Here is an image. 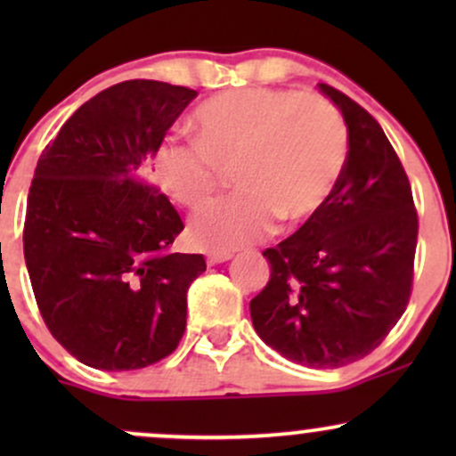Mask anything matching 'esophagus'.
<instances>
[{"label": "esophagus", "instance_id": "1", "mask_svg": "<svg viewBox=\"0 0 456 456\" xmlns=\"http://www.w3.org/2000/svg\"><path fill=\"white\" fill-rule=\"evenodd\" d=\"M232 257H233L232 250H210V253H208V264L216 265V264H223V261H229Z\"/></svg>", "mask_w": 456, "mask_h": 456}]
</instances>
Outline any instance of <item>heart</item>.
Wrapping results in <instances>:
<instances>
[{
	"label": "heart",
	"mask_w": 456,
	"mask_h": 456,
	"mask_svg": "<svg viewBox=\"0 0 456 456\" xmlns=\"http://www.w3.org/2000/svg\"><path fill=\"white\" fill-rule=\"evenodd\" d=\"M195 141L169 139L154 154L167 197L197 210L232 169V197L188 224L192 244L232 250L265 238L276 221L302 224L326 208L341 182L349 133L341 111L317 94L244 87L208 98L191 118Z\"/></svg>",
	"instance_id": "b5f03b06"
}]
</instances>
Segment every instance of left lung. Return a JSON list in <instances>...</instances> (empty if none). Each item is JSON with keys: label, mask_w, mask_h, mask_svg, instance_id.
I'll use <instances>...</instances> for the list:
<instances>
[{"label": "left lung", "mask_w": 456, "mask_h": 456, "mask_svg": "<svg viewBox=\"0 0 456 456\" xmlns=\"http://www.w3.org/2000/svg\"><path fill=\"white\" fill-rule=\"evenodd\" d=\"M319 90L347 124V165L326 208L264 250L270 281L250 317L261 341L291 362L338 369L379 347L405 313L418 212L378 119L328 83Z\"/></svg>", "instance_id": "left-lung-1"}]
</instances>
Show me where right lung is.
<instances>
[{"label": "right lung", "mask_w": 456, "mask_h": 456, "mask_svg": "<svg viewBox=\"0 0 456 456\" xmlns=\"http://www.w3.org/2000/svg\"><path fill=\"white\" fill-rule=\"evenodd\" d=\"M195 96L118 83L81 104L38 159L23 229L31 289L55 341L92 369L160 362L186 330V291L206 259L171 250L184 223L148 174Z\"/></svg>", "instance_id": "add662e5"}]
</instances>
